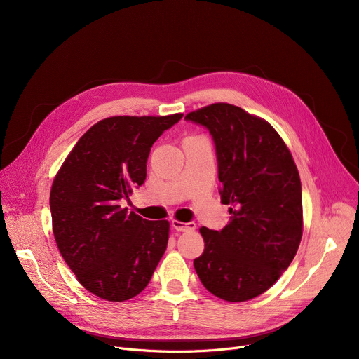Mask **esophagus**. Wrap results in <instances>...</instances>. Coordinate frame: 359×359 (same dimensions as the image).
I'll return each instance as SVG.
<instances>
[{
  "label": "esophagus",
  "instance_id": "esophagus-1",
  "mask_svg": "<svg viewBox=\"0 0 359 359\" xmlns=\"http://www.w3.org/2000/svg\"><path fill=\"white\" fill-rule=\"evenodd\" d=\"M172 227L177 231H193L196 229L194 223H183L179 220H172Z\"/></svg>",
  "mask_w": 359,
  "mask_h": 359
}]
</instances>
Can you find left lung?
I'll use <instances>...</instances> for the list:
<instances>
[{"label":"left lung","instance_id":"8db88e82","mask_svg":"<svg viewBox=\"0 0 359 359\" xmlns=\"http://www.w3.org/2000/svg\"><path fill=\"white\" fill-rule=\"evenodd\" d=\"M216 144L222 203L230 223L200 227L194 270L213 295L243 302L266 292L288 269L302 237V197L290 149L263 118L219 102L186 115Z\"/></svg>","mask_w":359,"mask_h":359}]
</instances>
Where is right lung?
Returning <instances> with one entry per match:
<instances>
[{
    "label": "right lung",
    "mask_w": 359,
    "mask_h": 359,
    "mask_svg": "<svg viewBox=\"0 0 359 359\" xmlns=\"http://www.w3.org/2000/svg\"><path fill=\"white\" fill-rule=\"evenodd\" d=\"M182 116L102 119L55 175L49 206L57 245L81 285L102 299L142 292L166 251L169 222L142 219L119 201L143 184L151 144Z\"/></svg>",
    "instance_id": "obj_1"
}]
</instances>
